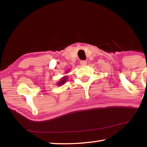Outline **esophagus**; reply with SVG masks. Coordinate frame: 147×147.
<instances>
[{"label": "esophagus", "mask_w": 147, "mask_h": 147, "mask_svg": "<svg viewBox=\"0 0 147 147\" xmlns=\"http://www.w3.org/2000/svg\"><path fill=\"white\" fill-rule=\"evenodd\" d=\"M80 63L81 65L84 66V65H86L87 64V61H86V60H82V61H80Z\"/></svg>", "instance_id": "esophagus-1"}]
</instances>
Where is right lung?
<instances>
[{"mask_svg":"<svg viewBox=\"0 0 147 147\" xmlns=\"http://www.w3.org/2000/svg\"><path fill=\"white\" fill-rule=\"evenodd\" d=\"M65 81H66V78H65V77H63V78H62L61 80L59 82L58 85L59 86H61V84H63L65 82Z\"/></svg>","mask_w":147,"mask_h":147,"instance_id":"right-lung-1","label":"right lung"}]
</instances>
